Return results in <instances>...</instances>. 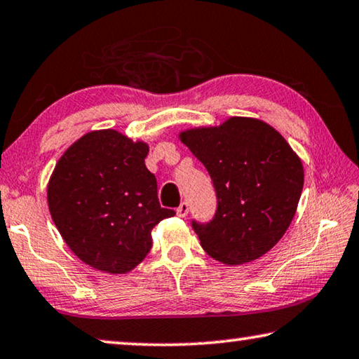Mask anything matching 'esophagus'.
Returning a JSON list of instances; mask_svg holds the SVG:
<instances>
[{
  "label": "esophagus",
  "mask_w": 359,
  "mask_h": 359,
  "mask_svg": "<svg viewBox=\"0 0 359 359\" xmlns=\"http://www.w3.org/2000/svg\"><path fill=\"white\" fill-rule=\"evenodd\" d=\"M187 213H189V205H187V202H181L180 207L176 208V215H178L180 218H186Z\"/></svg>",
  "instance_id": "esophagus-1"
}]
</instances>
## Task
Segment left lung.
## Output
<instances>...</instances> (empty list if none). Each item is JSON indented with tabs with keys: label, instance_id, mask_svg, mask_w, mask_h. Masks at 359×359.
Segmentation results:
<instances>
[{
	"label": "left lung",
	"instance_id": "1",
	"mask_svg": "<svg viewBox=\"0 0 359 359\" xmlns=\"http://www.w3.org/2000/svg\"><path fill=\"white\" fill-rule=\"evenodd\" d=\"M180 140L208 170L218 210L192 222L205 252L227 266L257 259L280 242L294 218L304 167L267 122L229 117L216 127L187 128Z\"/></svg>",
	"mask_w": 359,
	"mask_h": 359
}]
</instances>
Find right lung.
I'll return each mask as SVG.
<instances>
[{"instance_id":"add662e5","label":"right lung","mask_w":359,"mask_h":359,"mask_svg":"<svg viewBox=\"0 0 359 359\" xmlns=\"http://www.w3.org/2000/svg\"><path fill=\"white\" fill-rule=\"evenodd\" d=\"M149 144L104 128L74 141L55 163L47 205L65 243L107 273H127L148 255L162 208L156 176L144 165Z\"/></svg>"}]
</instances>
